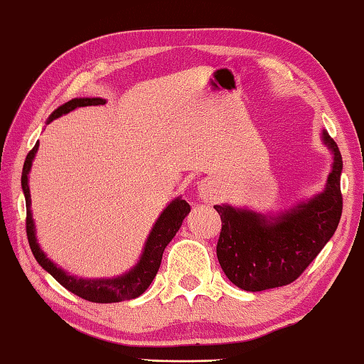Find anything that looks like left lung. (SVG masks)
Masks as SVG:
<instances>
[{"mask_svg": "<svg viewBox=\"0 0 364 364\" xmlns=\"http://www.w3.org/2000/svg\"><path fill=\"white\" fill-rule=\"evenodd\" d=\"M322 139L333 154L323 192L267 218L250 210L215 205L221 216L216 255L225 275L245 291L293 283L323 249L342 216V154L327 132Z\"/></svg>", "mask_w": 364, "mask_h": 364, "instance_id": "8db88e82", "label": "left lung"}]
</instances>
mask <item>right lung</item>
<instances>
[{
  "mask_svg": "<svg viewBox=\"0 0 364 364\" xmlns=\"http://www.w3.org/2000/svg\"><path fill=\"white\" fill-rule=\"evenodd\" d=\"M105 104V99L100 97H80V99H71L70 102L63 105L53 112L50 115L48 122L58 117L68 114V112L75 110L77 107H86V105H100ZM38 149V141L36 143L27 158L24 161V167H22V177H21V186L22 192L26 197V208H27V218H26V229H27V239H29V245L33 257L38 262V265L52 275L57 282L65 287L73 294L80 296V298L91 301V303H120V301L127 299H135L139 294L146 291L148 287L153 282L156 273L159 270L161 259H163V252L166 245L171 242L172 237L176 236L178 228L182 226V221L186 220V216L190 213V205L186 200L176 198L172 200L169 205L166 206V210L161 213V216L156 221V225L151 229L149 236L144 244L143 254L139 257L138 264L132 268L130 272H127L125 275L115 277V278H97V279H85V278H76L75 275L66 273L63 268L57 267L48 257L43 254L41 245L37 242L36 237V226H33L32 220V211H31V192H29V171L32 166V161L36 158V153Z\"/></svg>",
  "mask_w": 364,
  "mask_h": 364,
  "instance_id": "1",
  "label": "right lung"
}]
</instances>
